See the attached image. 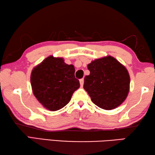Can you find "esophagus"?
<instances>
[{
    "mask_svg": "<svg viewBox=\"0 0 155 155\" xmlns=\"http://www.w3.org/2000/svg\"><path fill=\"white\" fill-rule=\"evenodd\" d=\"M83 84H84V79H83V78H82V79H80V85H81V87H83Z\"/></svg>",
    "mask_w": 155,
    "mask_h": 155,
    "instance_id": "34e87169",
    "label": "esophagus"
}]
</instances>
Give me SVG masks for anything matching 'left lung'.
<instances>
[{
    "instance_id": "left-lung-1",
    "label": "left lung",
    "mask_w": 155,
    "mask_h": 155,
    "mask_svg": "<svg viewBox=\"0 0 155 155\" xmlns=\"http://www.w3.org/2000/svg\"><path fill=\"white\" fill-rule=\"evenodd\" d=\"M87 68L90 74L84 78L83 88L91 101L105 110L119 107L130 90V76L124 65L109 55L94 60Z\"/></svg>"
}]
</instances>
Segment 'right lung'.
Masks as SVG:
<instances>
[{
    "mask_svg": "<svg viewBox=\"0 0 155 155\" xmlns=\"http://www.w3.org/2000/svg\"><path fill=\"white\" fill-rule=\"evenodd\" d=\"M73 65L64 62L62 57L51 55L36 65L31 74L33 93L40 104L51 111L62 109L79 88V81L74 77Z\"/></svg>",
    "mask_w": 155,
    "mask_h": 155,
    "instance_id": "add662e5",
    "label": "right lung"
}]
</instances>
